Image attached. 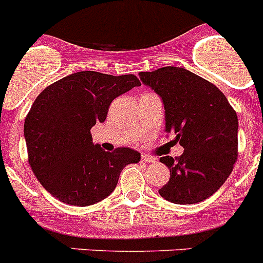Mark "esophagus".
<instances>
[{"label":"esophagus","mask_w":263,"mask_h":263,"mask_svg":"<svg viewBox=\"0 0 263 263\" xmlns=\"http://www.w3.org/2000/svg\"><path fill=\"white\" fill-rule=\"evenodd\" d=\"M141 160H142V162H145V163H154L155 162L154 158L148 157V155H146V154L141 155Z\"/></svg>","instance_id":"34e87169"}]
</instances>
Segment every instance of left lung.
<instances>
[{"label":"left lung","instance_id":"left-lung-1","mask_svg":"<svg viewBox=\"0 0 263 263\" xmlns=\"http://www.w3.org/2000/svg\"><path fill=\"white\" fill-rule=\"evenodd\" d=\"M139 78L163 101L164 132L184 147L180 157L159 159L170 170L160 196L175 204L205 200L224 184L238 157L236 110L216 85L185 68L162 67Z\"/></svg>","mask_w":263,"mask_h":263}]
</instances>
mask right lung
Returning a JSON list of instances; mask_svg holds the SVG:
<instances>
[{
  "label": "right lung",
  "mask_w": 263,
  "mask_h": 263,
  "mask_svg": "<svg viewBox=\"0 0 263 263\" xmlns=\"http://www.w3.org/2000/svg\"><path fill=\"white\" fill-rule=\"evenodd\" d=\"M141 85L134 75L81 71L42 90L25 118L29 164L43 187L69 205L99 203L115 191L126 164L141 154L129 147L104 152L90 129L104 122L120 95Z\"/></svg>",
  "instance_id": "add662e5"
}]
</instances>
